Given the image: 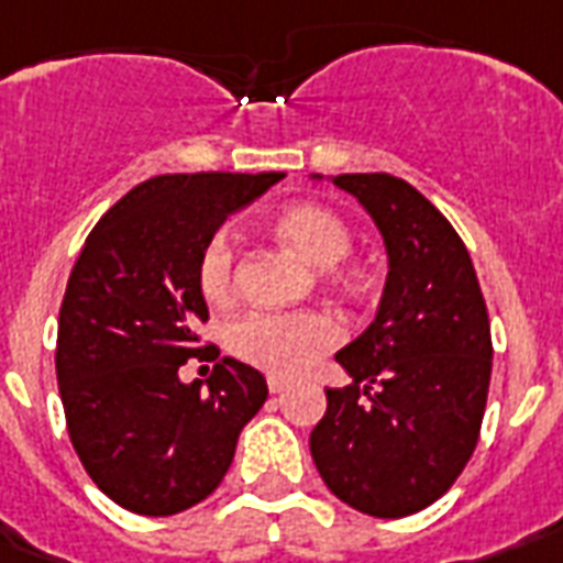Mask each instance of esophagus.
I'll use <instances>...</instances> for the list:
<instances>
[{
    "label": "esophagus",
    "instance_id": "obj_1",
    "mask_svg": "<svg viewBox=\"0 0 563 563\" xmlns=\"http://www.w3.org/2000/svg\"><path fill=\"white\" fill-rule=\"evenodd\" d=\"M267 387H269V394H282L287 387V378L282 376H267Z\"/></svg>",
    "mask_w": 563,
    "mask_h": 563
}]
</instances>
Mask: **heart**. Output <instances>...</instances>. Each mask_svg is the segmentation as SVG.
<instances>
[{"instance_id":"1","label":"heart","mask_w":563,"mask_h":563,"mask_svg":"<svg viewBox=\"0 0 563 563\" xmlns=\"http://www.w3.org/2000/svg\"><path fill=\"white\" fill-rule=\"evenodd\" d=\"M273 229L302 258L317 267L341 264L352 252V229L341 213L317 202H294L282 208ZM352 273H343L350 278ZM199 290L208 302H229L238 285V250L225 232H213L196 261ZM341 325L322 311H255L229 329V350L252 367L273 376H299L338 346Z\"/></svg>"}]
</instances>
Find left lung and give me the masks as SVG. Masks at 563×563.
<instances>
[{"label":"left lung","instance_id":"1","mask_svg":"<svg viewBox=\"0 0 563 563\" xmlns=\"http://www.w3.org/2000/svg\"><path fill=\"white\" fill-rule=\"evenodd\" d=\"M331 181L367 208L390 269L376 320L334 355L352 385L325 390L311 455L341 503L396 520L467 467L494 364L490 320L467 246L417 187L387 173Z\"/></svg>","mask_w":563,"mask_h":563}]
</instances>
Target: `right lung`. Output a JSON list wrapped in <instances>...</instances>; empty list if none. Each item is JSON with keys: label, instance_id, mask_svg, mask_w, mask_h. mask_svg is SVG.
Masks as SVG:
<instances>
[{"label": "right lung", "instance_id": "add662e5", "mask_svg": "<svg viewBox=\"0 0 563 563\" xmlns=\"http://www.w3.org/2000/svg\"><path fill=\"white\" fill-rule=\"evenodd\" d=\"M285 173H173L132 187L96 222L69 273L58 317L60 402L73 449L108 499L169 517L211 496L241 429L267 399L258 369L213 364L185 385L208 320L196 261L225 217Z\"/></svg>", "mask_w": 563, "mask_h": 563}]
</instances>
